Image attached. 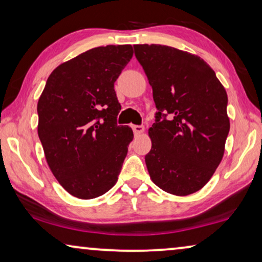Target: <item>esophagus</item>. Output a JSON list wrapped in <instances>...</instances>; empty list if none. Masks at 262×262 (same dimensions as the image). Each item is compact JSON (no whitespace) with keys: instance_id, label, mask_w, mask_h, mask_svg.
Segmentation results:
<instances>
[{"instance_id":"obj_1","label":"esophagus","mask_w":262,"mask_h":262,"mask_svg":"<svg viewBox=\"0 0 262 262\" xmlns=\"http://www.w3.org/2000/svg\"><path fill=\"white\" fill-rule=\"evenodd\" d=\"M132 130H134L136 136L142 135L143 132H144V126H141V125H134V126H132Z\"/></svg>"}]
</instances>
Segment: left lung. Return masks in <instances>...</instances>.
<instances>
[{"label": "left lung", "instance_id": "left-lung-1", "mask_svg": "<svg viewBox=\"0 0 262 262\" xmlns=\"http://www.w3.org/2000/svg\"><path fill=\"white\" fill-rule=\"evenodd\" d=\"M134 49L159 111L145 155L150 179L178 196L198 192L224 155L230 130L225 88L199 56L159 44Z\"/></svg>", "mask_w": 262, "mask_h": 262}]
</instances>
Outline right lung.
<instances>
[{
  "instance_id": "1",
  "label": "right lung",
  "mask_w": 262,
  "mask_h": 262,
  "mask_svg": "<svg viewBox=\"0 0 262 262\" xmlns=\"http://www.w3.org/2000/svg\"><path fill=\"white\" fill-rule=\"evenodd\" d=\"M134 56L131 45L88 50L56 68L38 101V136L60 186L78 199L116 185L134 138L118 126L114 82Z\"/></svg>"
}]
</instances>
